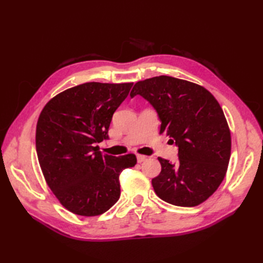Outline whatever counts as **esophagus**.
Segmentation results:
<instances>
[{
  "instance_id": "34e87169",
  "label": "esophagus",
  "mask_w": 263,
  "mask_h": 263,
  "mask_svg": "<svg viewBox=\"0 0 263 263\" xmlns=\"http://www.w3.org/2000/svg\"><path fill=\"white\" fill-rule=\"evenodd\" d=\"M145 160H147V157H146V156H142V155H137V161H138L139 163L144 162Z\"/></svg>"
}]
</instances>
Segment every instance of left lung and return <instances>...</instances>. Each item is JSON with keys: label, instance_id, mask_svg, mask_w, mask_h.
<instances>
[{"label": "left lung", "instance_id": "8db88e82", "mask_svg": "<svg viewBox=\"0 0 263 263\" xmlns=\"http://www.w3.org/2000/svg\"><path fill=\"white\" fill-rule=\"evenodd\" d=\"M136 95L155 108L160 133H166L178 147V162L158 158L161 172L151 181L156 194L183 208L203 203L224 180L232 149L218 102L203 86L168 76L137 82L130 98Z\"/></svg>", "mask_w": 263, "mask_h": 263}]
</instances>
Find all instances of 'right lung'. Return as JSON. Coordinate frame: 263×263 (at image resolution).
Segmentation results:
<instances>
[{
	"label": "right lung",
	"instance_id": "add662e5",
	"mask_svg": "<svg viewBox=\"0 0 263 263\" xmlns=\"http://www.w3.org/2000/svg\"><path fill=\"white\" fill-rule=\"evenodd\" d=\"M133 83L89 82L47 103L36 128V151L47 184L65 208L81 216L105 213L121 196L119 174L137 163L135 155L103 156L115 110Z\"/></svg>",
	"mask_w": 263,
	"mask_h": 263
}]
</instances>
